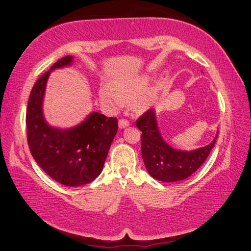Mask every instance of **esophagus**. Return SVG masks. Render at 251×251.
<instances>
[{"instance_id":"1","label":"esophagus","mask_w":251,"mask_h":251,"mask_svg":"<svg viewBox=\"0 0 251 251\" xmlns=\"http://www.w3.org/2000/svg\"><path fill=\"white\" fill-rule=\"evenodd\" d=\"M129 121L125 120V118H121L120 121H118V126H120V128H125V127L129 126Z\"/></svg>"}]
</instances>
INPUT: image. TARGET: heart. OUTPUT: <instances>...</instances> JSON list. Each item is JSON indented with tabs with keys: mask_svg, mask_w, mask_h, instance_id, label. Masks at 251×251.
Returning a JSON list of instances; mask_svg holds the SVG:
<instances>
[{
	"mask_svg": "<svg viewBox=\"0 0 251 251\" xmlns=\"http://www.w3.org/2000/svg\"><path fill=\"white\" fill-rule=\"evenodd\" d=\"M150 77L146 75L134 76L131 78L114 80L112 85H103L100 97L105 104L115 106L121 103H131L136 110H145L154 103L157 92L148 88Z\"/></svg>",
	"mask_w": 251,
	"mask_h": 251,
	"instance_id": "obj_1",
	"label": "heart"
}]
</instances>
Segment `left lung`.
<instances>
[{
    "instance_id": "obj_1",
    "label": "left lung",
    "mask_w": 251,
    "mask_h": 251,
    "mask_svg": "<svg viewBox=\"0 0 251 251\" xmlns=\"http://www.w3.org/2000/svg\"><path fill=\"white\" fill-rule=\"evenodd\" d=\"M142 130V156L150 175L160 181H179L188 178L205 163L216 139L193 151L174 150L164 141L157 127L155 110L151 108L136 121Z\"/></svg>"
}]
</instances>
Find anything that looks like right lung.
I'll list each match as a JSON object with an SVG mask.
<instances>
[{
    "mask_svg": "<svg viewBox=\"0 0 251 251\" xmlns=\"http://www.w3.org/2000/svg\"><path fill=\"white\" fill-rule=\"evenodd\" d=\"M73 57L65 56L36 80L26 109L27 143L39 166L59 184L86 185L101 173L109 147L117 133V118L92 113L82 124L70 129L48 125L42 103L50 72L70 65Z\"/></svg>",
    "mask_w": 251,
    "mask_h": 251,
    "instance_id": "add662e5",
    "label": "right lung"
}]
</instances>
